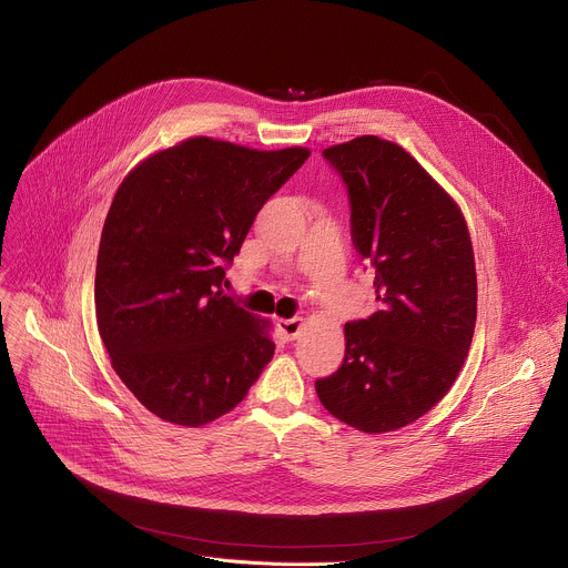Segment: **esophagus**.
Returning <instances> with one entry per match:
<instances>
[{"instance_id": "esophagus-1", "label": "esophagus", "mask_w": 568, "mask_h": 568, "mask_svg": "<svg viewBox=\"0 0 568 568\" xmlns=\"http://www.w3.org/2000/svg\"><path fill=\"white\" fill-rule=\"evenodd\" d=\"M303 320L301 317H292V320H278V331L285 339H296L301 333Z\"/></svg>"}]
</instances>
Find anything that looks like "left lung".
<instances>
[{
	"instance_id": "obj_1",
	"label": "left lung",
	"mask_w": 568,
	"mask_h": 568,
	"mask_svg": "<svg viewBox=\"0 0 568 568\" xmlns=\"http://www.w3.org/2000/svg\"><path fill=\"white\" fill-rule=\"evenodd\" d=\"M324 159L346 183L353 244L376 272L381 305L344 326V363L315 389L346 426L392 433L433 409L469 355L471 235L453 196L396 142L359 135Z\"/></svg>"
}]
</instances>
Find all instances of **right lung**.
Wrapping results in <instances>:
<instances>
[{
	"instance_id": "1",
	"label": "right lung",
	"mask_w": 568,
	"mask_h": 568,
	"mask_svg": "<svg viewBox=\"0 0 568 568\" xmlns=\"http://www.w3.org/2000/svg\"><path fill=\"white\" fill-rule=\"evenodd\" d=\"M307 156L305 146L261 151L196 135L151 153L120 183L97 253V328L151 415L211 424L274 357L272 322L224 294V265Z\"/></svg>"
}]
</instances>
